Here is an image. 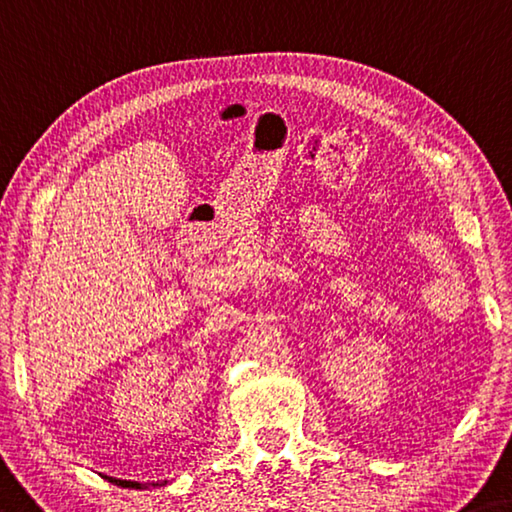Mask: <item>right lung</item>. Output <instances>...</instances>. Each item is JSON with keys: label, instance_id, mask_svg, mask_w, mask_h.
Listing matches in <instances>:
<instances>
[{"label": "right lung", "instance_id": "right-lung-1", "mask_svg": "<svg viewBox=\"0 0 512 512\" xmlns=\"http://www.w3.org/2000/svg\"><path fill=\"white\" fill-rule=\"evenodd\" d=\"M120 485H132V488H145V485L134 483V481H120ZM157 485H159V483H157ZM164 485H166V481H164Z\"/></svg>", "mask_w": 512, "mask_h": 512}]
</instances>
